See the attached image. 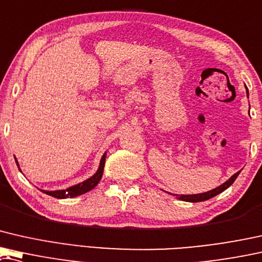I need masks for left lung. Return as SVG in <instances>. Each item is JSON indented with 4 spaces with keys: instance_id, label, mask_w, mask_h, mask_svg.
<instances>
[{
    "instance_id": "1",
    "label": "left lung",
    "mask_w": 262,
    "mask_h": 262,
    "mask_svg": "<svg viewBox=\"0 0 262 262\" xmlns=\"http://www.w3.org/2000/svg\"><path fill=\"white\" fill-rule=\"evenodd\" d=\"M248 94V92H247ZM238 173H240V171H237L236 173H234V175L229 178L228 181L225 182V183L220 185V187L213 189V190H209L207 192H202V194H195V195H173L176 196L178 200H182V201H185V202H202V201H207L211 199V197H214L216 195H219L220 192L225 191L227 188H229L230 185H232L234 183V181L236 180V177L238 176Z\"/></svg>"
}]
</instances>
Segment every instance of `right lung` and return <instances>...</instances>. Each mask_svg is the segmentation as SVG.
<instances>
[{
	"instance_id": "obj_1",
	"label": "right lung",
	"mask_w": 262,
	"mask_h": 262,
	"mask_svg": "<svg viewBox=\"0 0 262 262\" xmlns=\"http://www.w3.org/2000/svg\"><path fill=\"white\" fill-rule=\"evenodd\" d=\"M105 159H106V152L103 155V157H101V159H100V164H99V168H98V170H97V172L94 173L92 177L87 178L86 181L81 182V183H79L77 185H73V187L67 188V189H65V190H55V191L41 190V191H43L45 194H47L49 196L55 197V199H68V197H75V196L82 195L87 191L92 190V189L96 187L98 183H99L101 177H103ZM15 162H16V164L18 166V163L16 161V158H15ZM18 169H20V166H18Z\"/></svg>"
}]
</instances>
